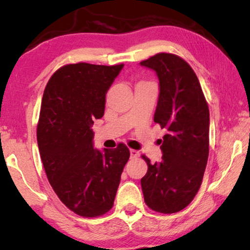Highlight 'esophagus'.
Instances as JSON below:
<instances>
[{
  "label": "esophagus",
  "mask_w": 250,
  "mask_h": 250,
  "mask_svg": "<svg viewBox=\"0 0 250 250\" xmlns=\"http://www.w3.org/2000/svg\"><path fill=\"white\" fill-rule=\"evenodd\" d=\"M139 152L137 151V150H130V156L132 159H137V158H139Z\"/></svg>",
  "instance_id": "esophagus-1"
}]
</instances>
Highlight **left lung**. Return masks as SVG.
Segmentation results:
<instances>
[{"mask_svg": "<svg viewBox=\"0 0 250 250\" xmlns=\"http://www.w3.org/2000/svg\"><path fill=\"white\" fill-rule=\"evenodd\" d=\"M140 65L158 76L154 122L167 130L161 140V162L151 163L142 155L147 164L141 179L143 196L151 209L176 213L193 201L204 176L209 147L208 105L192 67L176 55L160 53Z\"/></svg>", "mask_w": 250, "mask_h": 250, "instance_id": "obj_1", "label": "left lung"}]
</instances>
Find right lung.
Returning <instances> with one entry per match:
<instances>
[{"instance_id": "obj_1", "label": "right lung", "mask_w": 250, "mask_h": 250, "mask_svg": "<svg viewBox=\"0 0 250 250\" xmlns=\"http://www.w3.org/2000/svg\"><path fill=\"white\" fill-rule=\"evenodd\" d=\"M124 65L87 62L59 68L45 88L37 143L46 175L64 204L83 217L111 209L130 152L94 147L95 119L104 113L105 95Z\"/></svg>"}]
</instances>
